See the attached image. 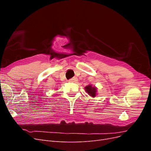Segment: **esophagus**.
<instances>
[{
  "instance_id": "1",
  "label": "esophagus",
  "mask_w": 151,
  "mask_h": 151,
  "mask_svg": "<svg viewBox=\"0 0 151 151\" xmlns=\"http://www.w3.org/2000/svg\"><path fill=\"white\" fill-rule=\"evenodd\" d=\"M77 81V77H73V78H72V79L68 80V82H76V81Z\"/></svg>"
}]
</instances>
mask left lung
I'll list each match as a JSON object with an SVG mask.
<instances>
[{"instance_id":"8db88e82","label":"left lung","mask_w":151,"mask_h":151,"mask_svg":"<svg viewBox=\"0 0 151 151\" xmlns=\"http://www.w3.org/2000/svg\"><path fill=\"white\" fill-rule=\"evenodd\" d=\"M85 91L88 93L89 95L91 96L92 97L96 96V88L95 87H92V86L89 85L86 86Z\"/></svg>"}]
</instances>
